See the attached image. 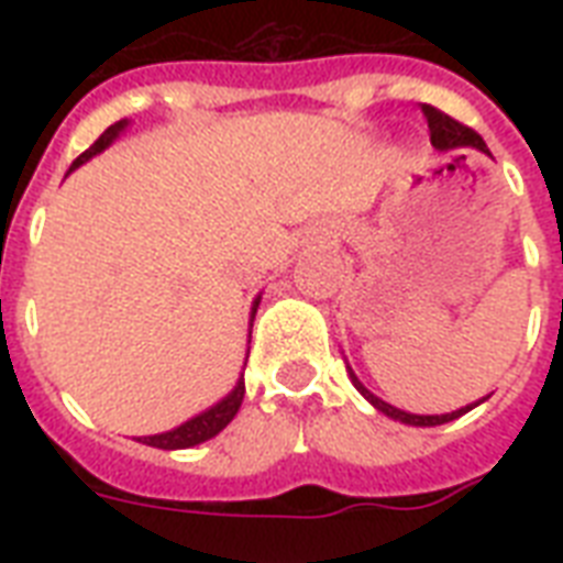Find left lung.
Masks as SVG:
<instances>
[{"mask_svg": "<svg viewBox=\"0 0 563 563\" xmlns=\"http://www.w3.org/2000/svg\"><path fill=\"white\" fill-rule=\"evenodd\" d=\"M420 110H423V117H427L429 140H432V145H435L438 152H462V148H476V152L488 154L490 157L488 145H485V140H482L473 128L455 122L453 117H446V113H441V110L432 108V104H423ZM347 376H351V383L356 385V391H360L376 411H383L385 418L400 420V423H406V427H441V423H450V420L462 418L464 411L476 409L479 402H485V397H482L479 402H467V406H462V409L446 411V415H411V411L397 409V406H391V402L379 400L376 394H371L368 388L360 383V376L353 374V368H347Z\"/></svg>", "mask_w": 563, "mask_h": 563, "instance_id": "left-lung-1", "label": "left lung"}]
</instances>
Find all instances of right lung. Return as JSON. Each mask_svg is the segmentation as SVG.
<instances>
[{
  "instance_id": "right-lung-1",
  "label": "right lung",
  "mask_w": 563,
  "mask_h": 563,
  "mask_svg": "<svg viewBox=\"0 0 563 563\" xmlns=\"http://www.w3.org/2000/svg\"><path fill=\"white\" fill-rule=\"evenodd\" d=\"M131 125L128 119H122V122H117V125H110L104 134L96 140V143L87 148V152L78 157V161L73 163V169L75 172L78 166H84L87 161H92L96 154H101L104 148H110V145L117 143L119 136H122V131ZM260 298L263 295H256L254 303H251V321H247V327H254V316H256V307H260ZM247 339H251V333H247ZM242 397H245V374H239L236 385L230 388L224 397H221L219 402H212L210 409H203L198 411L195 418L184 420L180 427L169 429V432H157V435H143V438H136L140 444H148V446H157V450H189V446H198L203 444V441H210V438H216L221 432V429L228 427L230 420L236 418V411L239 406H242Z\"/></svg>"
}]
</instances>
